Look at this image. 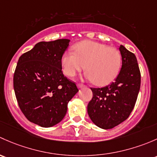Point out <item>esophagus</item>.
<instances>
[{"label":"esophagus","instance_id":"1","mask_svg":"<svg viewBox=\"0 0 157 157\" xmlns=\"http://www.w3.org/2000/svg\"><path fill=\"white\" fill-rule=\"evenodd\" d=\"M77 87H78V88H82L85 87V85H82V84H78V85H77Z\"/></svg>","mask_w":157,"mask_h":157}]
</instances>
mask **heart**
<instances>
[{
    "label": "heart",
    "mask_w": 157,
    "mask_h": 157,
    "mask_svg": "<svg viewBox=\"0 0 157 157\" xmlns=\"http://www.w3.org/2000/svg\"><path fill=\"white\" fill-rule=\"evenodd\" d=\"M75 49V53L67 51L61 59L63 70L68 76H75L85 67V78L97 85H108L116 78L122 67V55L117 48L84 41Z\"/></svg>",
    "instance_id": "heart-1"
}]
</instances>
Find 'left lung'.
Returning a JSON list of instances; mask_svg holds the SVG:
<instances>
[{"instance_id":"1","label":"left lung","mask_w":157,"mask_h":157,"mask_svg":"<svg viewBox=\"0 0 157 157\" xmlns=\"http://www.w3.org/2000/svg\"><path fill=\"white\" fill-rule=\"evenodd\" d=\"M122 67L110 85L91 88L93 98L88 105L92 122L103 129H110L128 119L136 103L140 87V72L137 58L123 45L119 48Z\"/></svg>"}]
</instances>
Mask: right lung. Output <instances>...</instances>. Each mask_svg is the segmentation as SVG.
<instances>
[{"label":"right lung","mask_w":157,"mask_h":157,"mask_svg":"<svg viewBox=\"0 0 157 157\" xmlns=\"http://www.w3.org/2000/svg\"><path fill=\"white\" fill-rule=\"evenodd\" d=\"M70 40L41 41L20 56L13 75L19 106L28 120L49 128L63 120L78 91L64 76L61 59Z\"/></svg>","instance_id":"add662e5"}]
</instances>
